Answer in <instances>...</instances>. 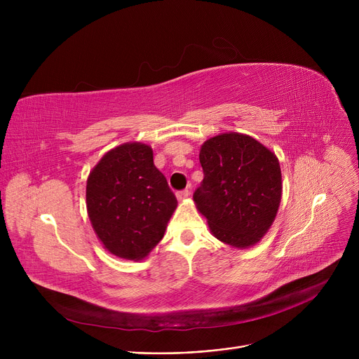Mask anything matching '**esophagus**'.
Returning a JSON list of instances; mask_svg holds the SVG:
<instances>
[{"instance_id":"1","label":"esophagus","mask_w":359,"mask_h":359,"mask_svg":"<svg viewBox=\"0 0 359 359\" xmlns=\"http://www.w3.org/2000/svg\"><path fill=\"white\" fill-rule=\"evenodd\" d=\"M189 196H191V191H189V189H183V191L177 192V199H179V201L186 199V198H189Z\"/></svg>"}]
</instances>
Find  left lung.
Returning <instances> with one entry per match:
<instances>
[{
    "label": "left lung",
    "mask_w": 359,
    "mask_h": 359,
    "mask_svg": "<svg viewBox=\"0 0 359 359\" xmlns=\"http://www.w3.org/2000/svg\"><path fill=\"white\" fill-rule=\"evenodd\" d=\"M203 180L194 194L214 237L233 248L255 246L268 233L282 196L276 156L249 135L229 132L205 141Z\"/></svg>",
    "instance_id": "8db88e82"
}]
</instances>
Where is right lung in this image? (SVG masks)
Segmentation results:
<instances>
[{"label": "right lung", "mask_w": 359, "mask_h": 359, "mask_svg": "<svg viewBox=\"0 0 359 359\" xmlns=\"http://www.w3.org/2000/svg\"><path fill=\"white\" fill-rule=\"evenodd\" d=\"M86 199L103 246L129 260H141L157 246L177 206L153 149L141 142L122 144L102 157L87 179Z\"/></svg>", "instance_id": "obj_1"}]
</instances>
